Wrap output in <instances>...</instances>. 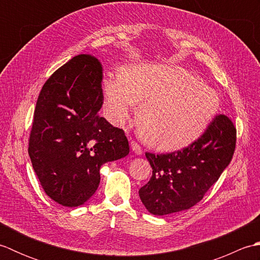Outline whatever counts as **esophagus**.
I'll return each instance as SVG.
<instances>
[{
  "label": "esophagus",
  "mask_w": 260,
  "mask_h": 260,
  "mask_svg": "<svg viewBox=\"0 0 260 260\" xmlns=\"http://www.w3.org/2000/svg\"><path fill=\"white\" fill-rule=\"evenodd\" d=\"M131 147H132V150H133V152L135 154H137V155H142V154H143V150L141 148V146L137 144L135 141L131 142Z\"/></svg>",
  "instance_id": "34e87169"
}]
</instances>
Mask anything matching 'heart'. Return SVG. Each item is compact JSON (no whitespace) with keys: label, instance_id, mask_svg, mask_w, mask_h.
Returning <instances> with one entry per match:
<instances>
[{"label":"heart","instance_id":"b5f03b06","mask_svg":"<svg viewBox=\"0 0 260 260\" xmlns=\"http://www.w3.org/2000/svg\"><path fill=\"white\" fill-rule=\"evenodd\" d=\"M104 110L121 126L136 103L143 102L139 121L148 145L162 151L183 148L197 141L217 114L220 99L212 88L180 67L137 64L104 77Z\"/></svg>","mask_w":260,"mask_h":260}]
</instances>
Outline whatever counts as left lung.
<instances>
[{
	"label": "left lung",
	"instance_id": "obj_1",
	"mask_svg": "<svg viewBox=\"0 0 260 260\" xmlns=\"http://www.w3.org/2000/svg\"><path fill=\"white\" fill-rule=\"evenodd\" d=\"M236 127L225 115H217L206 132L183 150L145 153L152 178L139 194L148 212L165 215L202 200L228 167L236 148Z\"/></svg>",
	"mask_w": 260,
	"mask_h": 260
}]
</instances>
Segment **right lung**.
I'll return each mask as SVG.
<instances>
[{"label":"right lung","instance_id":"obj_1","mask_svg":"<svg viewBox=\"0 0 260 260\" xmlns=\"http://www.w3.org/2000/svg\"><path fill=\"white\" fill-rule=\"evenodd\" d=\"M102 80L101 62L79 54L54 71L38 98L27 151L46 194L64 207L89 200L102 165L129 153L124 131L98 115Z\"/></svg>","mask_w":260,"mask_h":260}]
</instances>
